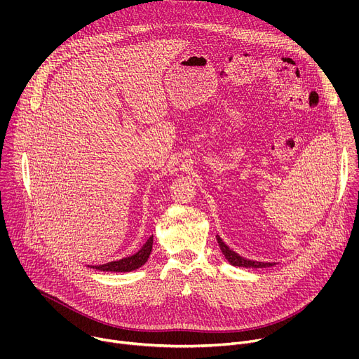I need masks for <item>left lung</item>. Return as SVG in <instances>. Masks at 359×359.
<instances>
[{
    "mask_svg": "<svg viewBox=\"0 0 359 359\" xmlns=\"http://www.w3.org/2000/svg\"><path fill=\"white\" fill-rule=\"evenodd\" d=\"M217 238V243L220 245V250L224 254V257L227 259V262L231 264V266H236V267H245V269H266V267H271L274 266L276 263H263V262H252V260H245L244 257H241V255H238L237 252H234L231 248H229L223 240L216 236Z\"/></svg>",
    "mask_w": 359,
    "mask_h": 359,
    "instance_id": "left-lung-1",
    "label": "left lung"
}]
</instances>
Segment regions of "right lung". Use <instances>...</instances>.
I'll return each instance as SVG.
<instances>
[{
	"label": "right lung",
	"mask_w": 359,
	"mask_h": 359,
	"mask_svg": "<svg viewBox=\"0 0 359 359\" xmlns=\"http://www.w3.org/2000/svg\"><path fill=\"white\" fill-rule=\"evenodd\" d=\"M151 245H153V236L149 237V240L143 244V247L130 257L122 259L119 262H111L107 263L104 266H95L93 269L100 270V271H115V273H128V271H133L139 267H142L151 252Z\"/></svg>",
	"instance_id": "1"
}]
</instances>
